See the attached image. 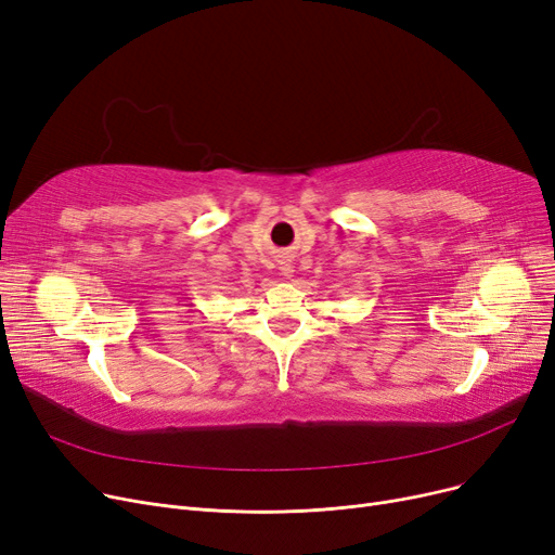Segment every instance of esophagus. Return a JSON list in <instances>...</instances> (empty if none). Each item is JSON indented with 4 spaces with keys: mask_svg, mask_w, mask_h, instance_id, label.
I'll use <instances>...</instances> for the list:
<instances>
[{
    "mask_svg": "<svg viewBox=\"0 0 555 555\" xmlns=\"http://www.w3.org/2000/svg\"><path fill=\"white\" fill-rule=\"evenodd\" d=\"M279 270H281V276H285V279H289L295 274V266H293V258H287V256H283L281 260H279Z\"/></svg>",
    "mask_w": 555,
    "mask_h": 555,
    "instance_id": "34e87169",
    "label": "esophagus"
}]
</instances>
